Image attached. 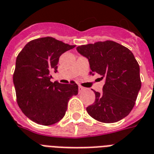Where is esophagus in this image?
Here are the masks:
<instances>
[{
  "mask_svg": "<svg viewBox=\"0 0 154 154\" xmlns=\"http://www.w3.org/2000/svg\"><path fill=\"white\" fill-rule=\"evenodd\" d=\"M78 90H79V92H82V91H84V90H85V88L82 87V86L79 85V86H78Z\"/></svg>",
  "mask_w": 154,
  "mask_h": 154,
  "instance_id": "34e87169",
  "label": "esophagus"
}]
</instances>
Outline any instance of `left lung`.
<instances>
[{
	"mask_svg": "<svg viewBox=\"0 0 154 154\" xmlns=\"http://www.w3.org/2000/svg\"><path fill=\"white\" fill-rule=\"evenodd\" d=\"M77 51L88 59L94 74L105 81L103 92L86 107L88 114L103 123L124 119L133 108L141 87L140 66L128 48L114 41L79 46Z\"/></svg>",
	"mask_w": 154,
	"mask_h": 154,
	"instance_id": "obj_1",
	"label": "left lung"
}]
</instances>
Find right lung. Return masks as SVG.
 <instances>
[{
    "mask_svg": "<svg viewBox=\"0 0 154 154\" xmlns=\"http://www.w3.org/2000/svg\"><path fill=\"white\" fill-rule=\"evenodd\" d=\"M74 48L44 37L29 42L18 54L13 77L17 104L36 124L48 126L60 121L65 115L69 98L78 94L74 82H51V74L57 72L60 56Z\"/></svg>",
    "mask_w": 154,
    "mask_h": 154,
    "instance_id": "obj_1",
    "label": "right lung"
}]
</instances>
